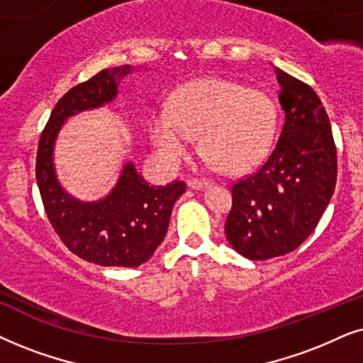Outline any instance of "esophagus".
I'll use <instances>...</instances> for the list:
<instances>
[{"instance_id":"34e87169","label":"esophagus","mask_w":363,"mask_h":363,"mask_svg":"<svg viewBox=\"0 0 363 363\" xmlns=\"http://www.w3.org/2000/svg\"><path fill=\"white\" fill-rule=\"evenodd\" d=\"M209 184L211 182L207 181V179H191V181L187 182V186H189L191 189H197V191L204 189V187H207Z\"/></svg>"}]
</instances>
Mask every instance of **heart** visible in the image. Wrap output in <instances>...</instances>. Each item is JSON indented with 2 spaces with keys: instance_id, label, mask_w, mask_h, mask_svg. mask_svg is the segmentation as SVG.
Segmentation results:
<instances>
[{
  "instance_id": "heart-1",
  "label": "heart",
  "mask_w": 363,
  "mask_h": 363,
  "mask_svg": "<svg viewBox=\"0 0 363 363\" xmlns=\"http://www.w3.org/2000/svg\"><path fill=\"white\" fill-rule=\"evenodd\" d=\"M277 129V108L262 89L225 77H201L179 86L167 109L149 121V136L166 161L177 162L192 138L202 157L222 172L239 174L267 156Z\"/></svg>"
}]
</instances>
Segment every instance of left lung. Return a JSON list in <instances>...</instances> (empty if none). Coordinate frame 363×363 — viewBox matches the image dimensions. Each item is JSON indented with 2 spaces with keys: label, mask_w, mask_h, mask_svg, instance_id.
Masks as SVG:
<instances>
[{
  "label": "left lung",
  "mask_w": 363,
  "mask_h": 363,
  "mask_svg": "<svg viewBox=\"0 0 363 363\" xmlns=\"http://www.w3.org/2000/svg\"><path fill=\"white\" fill-rule=\"evenodd\" d=\"M284 125L257 172L232 186L229 244L250 260L297 249L315 229L337 182V151L323 106L311 86L274 67Z\"/></svg>",
  "instance_id": "left-lung-1"
}]
</instances>
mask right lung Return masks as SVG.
Wrapping results in <instances>:
<instances>
[{"instance_id": "obj_1", "label": "right lung", "mask_w": 363, "mask_h": 363, "mask_svg": "<svg viewBox=\"0 0 363 363\" xmlns=\"http://www.w3.org/2000/svg\"><path fill=\"white\" fill-rule=\"evenodd\" d=\"M138 69L131 65L109 67L67 91L52 109L38 146L36 181L50 222L72 254L104 267H138L151 259L186 184L174 181L152 186L133 161H125L108 194L98 201H79L57 179L55 146L67 119L113 103L121 81Z\"/></svg>"}]
</instances>
